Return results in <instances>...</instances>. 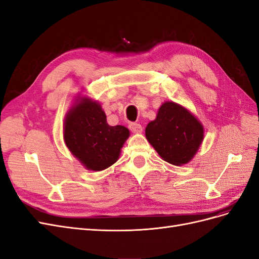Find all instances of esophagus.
<instances>
[{"instance_id": "1", "label": "esophagus", "mask_w": 259, "mask_h": 259, "mask_svg": "<svg viewBox=\"0 0 259 259\" xmlns=\"http://www.w3.org/2000/svg\"><path fill=\"white\" fill-rule=\"evenodd\" d=\"M130 130L133 133H142L143 132V126L139 123H130Z\"/></svg>"}]
</instances>
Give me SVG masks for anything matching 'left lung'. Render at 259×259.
Masks as SVG:
<instances>
[{
    "label": "left lung",
    "instance_id": "obj_1",
    "mask_svg": "<svg viewBox=\"0 0 259 259\" xmlns=\"http://www.w3.org/2000/svg\"><path fill=\"white\" fill-rule=\"evenodd\" d=\"M204 137L201 122L189 110L173 101H165L155 120L146 127V138L161 158L173 165L190 162Z\"/></svg>",
    "mask_w": 259,
    "mask_h": 259
}]
</instances>
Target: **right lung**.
<instances>
[{"instance_id":"1","label":"right lung","mask_w":259,"mask_h":259,"mask_svg":"<svg viewBox=\"0 0 259 259\" xmlns=\"http://www.w3.org/2000/svg\"><path fill=\"white\" fill-rule=\"evenodd\" d=\"M128 136L125 126H110L100 104L89 97L77 98L66 114V146L90 170H103L115 163Z\"/></svg>"}]
</instances>
